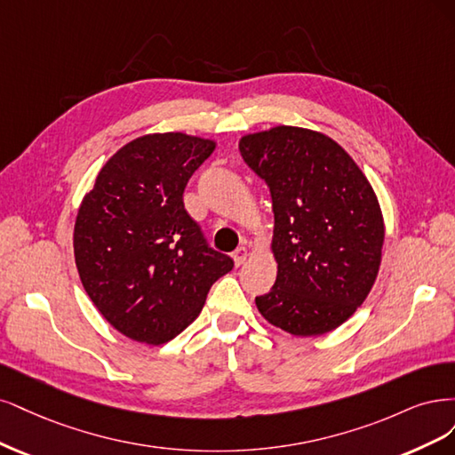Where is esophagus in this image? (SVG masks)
Instances as JSON below:
<instances>
[{
    "instance_id": "esophagus-1",
    "label": "esophagus",
    "mask_w": 455,
    "mask_h": 455,
    "mask_svg": "<svg viewBox=\"0 0 455 455\" xmlns=\"http://www.w3.org/2000/svg\"><path fill=\"white\" fill-rule=\"evenodd\" d=\"M247 257H249L247 247H238L236 251H234V255H232V259H234V265H236V267H242L243 262L247 260Z\"/></svg>"
}]
</instances>
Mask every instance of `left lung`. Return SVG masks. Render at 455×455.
<instances>
[{"label":"left lung","mask_w":455,"mask_h":455,"mask_svg":"<svg viewBox=\"0 0 455 455\" xmlns=\"http://www.w3.org/2000/svg\"><path fill=\"white\" fill-rule=\"evenodd\" d=\"M240 153L272 196L277 275L255 299L260 315L295 336L334 331L369 297L382 262L386 228L372 185L342 145L315 130L245 134Z\"/></svg>","instance_id":"left-lung-1"}]
</instances>
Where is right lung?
<instances>
[{
  "label": "right lung",
  "mask_w": 455,
  "mask_h": 455,
  "mask_svg": "<svg viewBox=\"0 0 455 455\" xmlns=\"http://www.w3.org/2000/svg\"><path fill=\"white\" fill-rule=\"evenodd\" d=\"M215 141L183 132L128 141L96 175L73 228L81 283L108 323L160 346L202 312L232 270L185 210L183 190Z\"/></svg>",
  "instance_id": "right-lung-1"
}]
</instances>
